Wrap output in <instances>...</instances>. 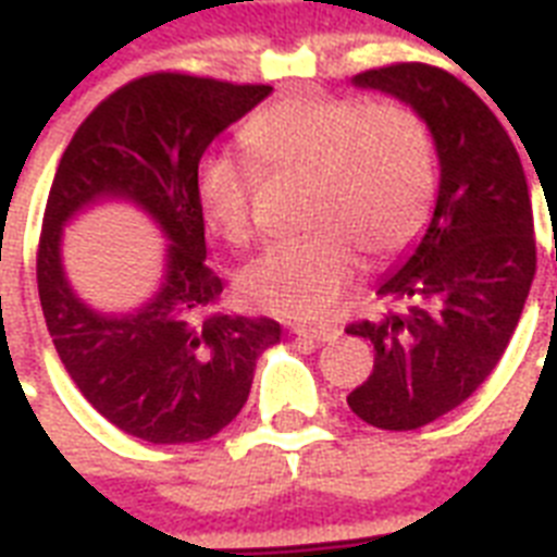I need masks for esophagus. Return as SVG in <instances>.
Wrapping results in <instances>:
<instances>
[{
	"label": "esophagus",
	"mask_w": 557,
	"mask_h": 557,
	"mask_svg": "<svg viewBox=\"0 0 557 557\" xmlns=\"http://www.w3.org/2000/svg\"><path fill=\"white\" fill-rule=\"evenodd\" d=\"M299 338H308V342H319V345H325V342H333L338 336L336 327H294Z\"/></svg>",
	"instance_id": "obj_1"
}]
</instances>
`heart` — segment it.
<instances>
[{"mask_svg":"<svg viewBox=\"0 0 557 557\" xmlns=\"http://www.w3.org/2000/svg\"><path fill=\"white\" fill-rule=\"evenodd\" d=\"M240 143L263 173L302 176V215L313 226L246 269V297L265 311L327 319L359 272V249L389 258L423 230L434 198V148L406 103L292 95L251 114ZM255 182L258 171L226 153L198 164V205L226 244H249Z\"/></svg>","mask_w":557,"mask_h":557,"instance_id":"b5f03b06","label":"heart"}]
</instances>
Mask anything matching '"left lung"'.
Listing matches in <instances>:
<instances>
[{
  "label": "left lung",
  "instance_id": "8db88e82",
  "mask_svg": "<svg viewBox=\"0 0 557 557\" xmlns=\"http://www.w3.org/2000/svg\"><path fill=\"white\" fill-rule=\"evenodd\" d=\"M352 84L412 106L440 157L423 240L379 285L384 311L347 325L375 347L347 406L375 429L412 432L471 398L499 364L535 277L533 205L505 125L451 72L406 61Z\"/></svg>",
  "mask_w": 557,
  "mask_h": 557
}]
</instances>
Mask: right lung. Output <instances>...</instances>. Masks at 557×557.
Here are the masks:
<instances>
[{
	"label": "right lung",
	"mask_w": 557,
	"mask_h": 557,
	"mask_svg": "<svg viewBox=\"0 0 557 557\" xmlns=\"http://www.w3.org/2000/svg\"><path fill=\"white\" fill-rule=\"evenodd\" d=\"M272 86L153 72L120 86L81 123L58 162L38 240L47 331L70 379L111 425L153 446L198 443L235 420L274 319L219 311L224 283L205 263L196 196L207 145ZM125 197L172 240L163 288L134 314H100L71 292L60 232L84 206Z\"/></svg>",
	"instance_id": "1"
}]
</instances>
